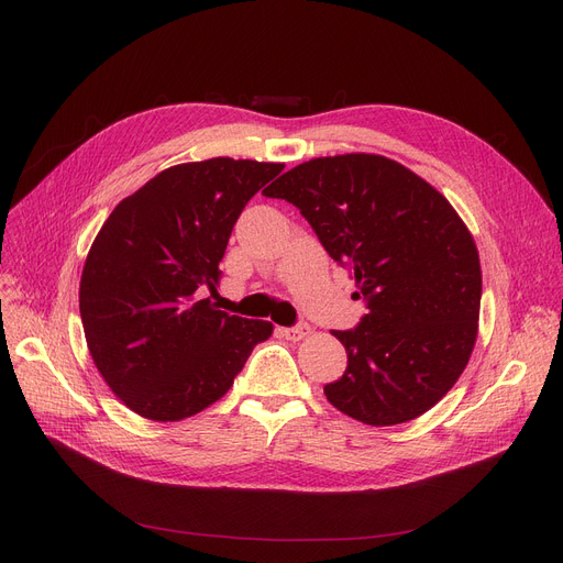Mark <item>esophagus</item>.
Returning <instances> with one entry per match:
<instances>
[{
  "label": "esophagus",
  "mask_w": 563,
  "mask_h": 563,
  "mask_svg": "<svg viewBox=\"0 0 563 563\" xmlns=\"http://www.w3.org/2000/svg\"><path fill=\"white\" fill-rule=\"evenodd\" d=\"M280 333H283L287 340H303V338L310 333V327H308L306 321H299V323H294V327L280 329Z\"/></svg>",
  "instance_id": "1"
}]
</instances>
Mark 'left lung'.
<instances>
[{"instance_id": "obj_1", "label": "left lung", "mask_w": 563, "mask_h": 563, "mask_svg": "<svg viewBox=\"0 0 563 563\" xmlns=\"http://www.w3.org/2000/svg\"><path fill=\"white\" fill-rule=\"evenodd\" d=\"M291 202L356 280L365 314L333 331L344 374L323 386L344 416L390 427L445 397L477 340L482 269L445 196L380 155L319 157L262 191Z\"/></svg>"}]
</instances>
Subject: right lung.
<instances>
[{"label":"right lung","mask_w":563,"mask_h":563,"mask_svg":"<svg viewBox=\"0 0 563 563\" xmlns=\"http://www.w3.org/2000/svg\"><path fill=\"white\" fill-rule=\"evenodd\" d=\"M283 164L217 157L157 173L88 251L79 312L93 363L141 418L175 422L221 399L269 321L217 310L219 262L246 202Z\"/></svg>","instance_id":"add662e5"}]
</instances>
